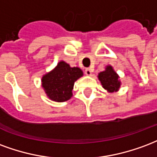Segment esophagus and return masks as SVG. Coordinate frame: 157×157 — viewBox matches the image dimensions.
Listing matches in <instances>:
<instances>
[{
  "label": "esophagus",
  "instance_id": "obj_1",
  "mask_svg": "<svg viewBox=\"0 0 157 157\" xmlns=\"http://www.w3.org/2000/svg\"><path fill=\"white\" fill-rule=\"evenodd\" d=\"M84 74H86L87 76H90V75L92 74V71H91L90 68H86L85 71H84Z\"/></svg>",
  "mask_w": 157,
  "mask_h": 157
}]
</instances>
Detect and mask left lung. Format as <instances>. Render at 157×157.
I'll return each mask as SVG.
<instances>
[{
    "label": "left lung",
    "mask_w": 157,
    "mask_h": 157,
    "mask_svg": "<svg viewBox=\"0 0 157 157\" xmlns=\"http://www.w3.org/2000/svg\"><path fill=\"white\" fill-rule=\"evenodd\" d=\"M98 78L103 88L108 92H117L121 87V83L119 79V75L115 73V71L110 65H108L105 67V71L100 72Z\"/></svg>",
    "instance_id": "1"
}]
</instances>
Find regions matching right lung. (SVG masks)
I'll list each match as a JSON object with an SVG mask.
<instances>
[{
	"label": "right lung",
	"instance_id": "obj_1",
	"mask_svg": "<svg viewBox=\"0 0 157 157\" xmlns=\"http://www.w3.org/2000/svg\"><path fill=\"white\" fill-rule=\"evenodd\" d=\"M79 67H72L64 61L42 78V86L49 99L56 102H64L73 96L74 82L83 76Z\"/></svg>",
	"mask_w": 157,
	"mask_h": 157
}]
</instances>
